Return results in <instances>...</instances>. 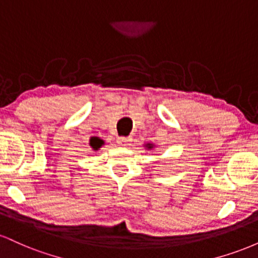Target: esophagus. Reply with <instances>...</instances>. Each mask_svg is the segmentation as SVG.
Returning <instances> with one entry per match:
<instances>
[{"mask_svg":"<svg viewBox=\"0 0 258 258\" xmlns=\"http://www.w3.org/2000/svg\"><path fill=\"white\" fill-rule=\"evenodd\" d=\"M131 142V138H126V137H119L117 138V144L121 147H127Z\"/></svg>","mask_w":258,"mask_h":258,"instance_id":"esophagus-1","label":"esophagus"}]
</instances>
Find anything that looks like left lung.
<instances>
[{"label": "left lung", "instance_id": "8db88e82", "mask_svg": "<svg viewBox=\"0 0 258 258\" xmlns=\"http://www.w3.org/2000/svg\"><path fill=\"white\" fill-rule=\"evenodd\" d=\"M147 148H148V149H152V148H153V144H150V143H148L147 144V146H146Z\"/></svg>", "mask_w": 258, "mask_h": 258}]
</instances>
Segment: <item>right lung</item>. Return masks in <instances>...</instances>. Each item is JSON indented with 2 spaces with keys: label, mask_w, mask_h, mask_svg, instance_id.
I'll return each instance as SVG.
<instances>
[{
  "label": "right lung",
  "mask_w": 258,
  "mask_h": 258,
  "mask_svg": "<svg viewBox=\"0 0 258 258\" xmlns=\"http://www.w3.org/2000/svg\"><path fill=\"white\" fill-rule=\"evenodd\" d=\"M103 143H104V142H103L102 139H98V138H91V141H90V146L92 147V149L93 150H98L99 148L103 146Z\"/></svg>",
  "instance_id": "right-lung-1"
}]
</instances>
